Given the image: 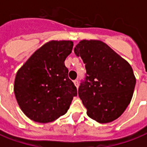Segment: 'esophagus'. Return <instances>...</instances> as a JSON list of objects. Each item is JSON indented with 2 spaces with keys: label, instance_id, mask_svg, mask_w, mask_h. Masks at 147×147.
<instances>
[{
  "label": "esophagus",
  "instance_id": "34e87169",
  "mask_svg": "<svg viewBox=\"0 0 147 147\" xmlns=\"http://www.w3.org/2000/svg\"><path fill=\"white\" fill-rule=\"evenodd\" d=\"M73 83H74V84H75V86H76V87L78 88V87H79V82H78V80H76L73 81Z\"/></svg>",
  "mask_w": 147,
  "mask_h": 147
}]
</instances>
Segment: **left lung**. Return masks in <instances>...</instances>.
Here are the masks:
<instances>
[{
    "label": "left lung",
    "instance_id": "8db88e82",
    "mask_svg": "<svg viewBox=\"0 0 147 147\" xmlns=\"http://www.w3.org/2000/svg\"><path fill=\"white\" fill-rule=\"evenodd\" d=\"M74 52L87 70L78 94L87 115L99 123L117 119L130 104L136 84L127 60L98 40H83Z\"/></svg>",
    "mask_w": 147,
    "mask_h": 147
}]
</instances>
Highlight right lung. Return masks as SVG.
Wrapping results in <instances>:
<instances>
[{"label": "right lung", "instance_id": "obj_1", "mask_svg": "<svg viewBox=\"0 0 147 147\" xmlns=\"http://www.w3.org/2000/svg\"><path fill=\"white\" fill-rule=\"evenodd\" d=\"M71 40H50L38 49L17 71L14 94L31 120L47 123L66 114L77 89L68 78L64 61Z\"/></svg>", "mask_w": 147, "mask_h": 147}]
</instances>
